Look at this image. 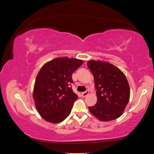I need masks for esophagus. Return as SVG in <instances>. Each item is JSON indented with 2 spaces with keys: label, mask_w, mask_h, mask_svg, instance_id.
I'll return each mask as SVG.
<instances>
[{
  "label": "esophagus",
  "mask_w": 154,
  "mask_h": 154,
  "mask_svg": "<svg viewBox=\"0 0 154 154\" xmlns=\"http://www.w3.org/2000/svg\"><path fill=\"white\" fill-rule=\"evenodd\" d=\"M88 93H89V91H88V90H87L85 92H82V97H85L88 94Z\"/></svg>",
  "instance_id": "34e87169"
}]
</instances>
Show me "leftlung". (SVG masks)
<instances>
[{"label":"left lung","mask_w":154,"mask_h":154,"mask_svg":"<svg viewBox=\"0 0 154 154\" xmlns=\"http://www.w3.org/2000/svg\"><path fill=\"white\" fill-rule=\"evenodd\" d=\"M87 66L94 76L97 102L88 106L91 112L103 122L118 118L130 99V87L124 73L109 62L90 60Z\"/></svg>","instance_id":"left-lung-1"}]
</instances>
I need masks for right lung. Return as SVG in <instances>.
Masks as SVG:
<instances>
[{
  "instance_id": "1",
  "label": "right lung",
  "mask_w": 154,
  "mask_h": 154,
  "mask_svg": "<svg viewBox=\"0 0 154 154\" xmlns=\"http://www.w3.org/2000/svg\"><path fill=\"white\" fill-rule=\"evenodd\" d=\"M83 62L57 58L41 68L35 80L33 98L40 115L47 122L58 123L66 119L78 96L72 89V73Z\"/></svg>"
}]
</instances>
